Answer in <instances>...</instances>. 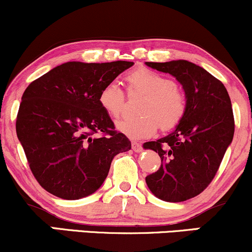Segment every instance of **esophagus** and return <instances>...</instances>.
I'll return each instance as SVG.
<instances>
[{"label": "esophagus", "instance_id": "esophagus-1", "mask_svg": "<svg viewBox=\"0 0 252 252\" xmlns=\"http://www.w3.org/2000/svg\"><path fill=\"white\" fill-rule=\"evenodd\" d=\"M131 147H132V150H134L135 153H141L143 150L142 147H141V144L137 143V142H132Z\"/></svg>", "mask_w": 252, "mask_h": 252}]
</instances>
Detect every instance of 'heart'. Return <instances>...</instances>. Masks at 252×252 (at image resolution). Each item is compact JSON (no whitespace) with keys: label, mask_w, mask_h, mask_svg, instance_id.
<instances>
[{"label":"heart","mask_w":252,"mask_h":252,"mask_svg":"<svg viewBox=\"0 0 252 252\" xmlns=\"http://www.w3.org/2000/svg\"><path fill=\"white\" fill-rule=\"evenodd\" d=\"M126 83L130 92H142L146 94V97L140 105L141 116L124 117L116 123L121 134L132 140L148 138L155 134L158 126L164 131H168L174 129L185 117L186 97L170 78L149 68L140 67L126 76ZM98 102L110 117L120 116L126 102L120 84L106 83L100 90Z\"/></svg>","instance_id":"b5f03b06"}]
</instances>
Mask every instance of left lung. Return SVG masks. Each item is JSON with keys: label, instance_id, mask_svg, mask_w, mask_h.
<instances>
[{"label": "left lung", "instance_id": "8db88e82", "mask_svg": "<svg viewBox=\"0 0 252 252\" xmlns=\"http://www.w3.org/2000/svg\"><path fill=\"white\" fill-rule=\"evenodd\" d=\"M146 65L175 77L187 100L186 114L175 129L143 144L161 158L158 172L146 178L147 186L163 201L189 200L209 186L232 142L235 120L230 96L220 80L187 60Z\"/></svg>", "mask_w": 252, "mask_h": 252}]
</instances>
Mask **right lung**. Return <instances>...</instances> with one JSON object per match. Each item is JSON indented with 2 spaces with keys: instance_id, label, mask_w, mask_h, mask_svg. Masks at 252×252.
I'll return each instance as SVG.
<instances>
[{
  "instance_id": "obj_1",
  "label": "right lung",
  "mask_w": 252,
  "mask_h": 252,
  "mask_svg": "<svg viewBox=\"0 0 252 252\" xmlns=\"http://www.w3.org/2000/svg\"><path fill=\"white\" fill-rule=\"evenodd\" d=\"M134 63L68 62L32 82L22 94L16 134L31 170L47 192L77 200L94 193L112 158L131 149L98 102L100 90ZM102 134V136H96Z\"/></svg>"
}]
</instances>
